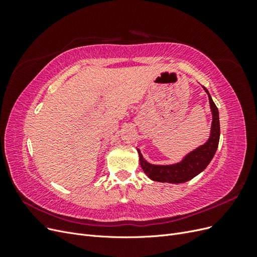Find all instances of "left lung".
Segmentation results:
<instances>
[{
	"instance_id": "obj_1",
	"label": "left lung",
	"mask_w": 257,
	"mask_h": 257,
	"mask_svg": "<svg viewBox=\"0 0 257 257\" xmlns=\"http://www.w3.org/2000/svg\"><path fill=\"white\" fill-rule=\"evenodd\" d=\"M203 88L208 94L210 108H211L212 113L211 132H210L208 141L204 145L199 146L196 149H194L193 151L186 154L180 162L172 165L150 164L149 162H147L144 159L141 151L137 149L141 166L145 174L149 177L151 180L168 183L186 182L203 172L213 159L220 141L219 110H217V107L213 103L208 90L205 87Z\"/></svg>"
}]
</instances>
